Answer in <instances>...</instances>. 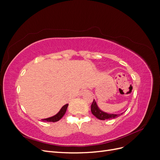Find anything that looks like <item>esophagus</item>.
<instances>
[{
  "mask_svg": "<svg viewBox=\"0 0 160 160\" xmlns=\"http://www.w3.org/2000/svg\"><path fill=\"white\" fill-rule=\"evenodd\" d=\"M87 91H87L86 89H83V90H82L81 92H80V93H79V95H83V94H85V93H86V92Z\"/></svg>",
  "mask_w": 160,
  "mask_h": 160,
  "instance_id": "esophagus-1",
  "label": "esophagus"
}]
</instances>
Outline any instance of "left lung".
<instances>
[{
  "label": "left lung",
  "instance_id": "left-lung-1",
  "mask_svg": "<svg viewBox=\"0 0 160 160\" xmlns=\"http://www.w3.org/2000/svg\"><path fill=\"white\" fill-rule=\"evenodd\" d=\"M91 113H93V115H95L97 118L100 120L115 119L116 118H118L119 116H120L121 115H122L123 113V112L119 114L109 113L105 112V111H102L99 108V106L98 105V104H97V102L95 99H93V103L91 105Z\"/></svg>",
  "mask_w": 160,
  "mask_h": 160
}]
</instances>
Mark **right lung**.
Returning <instances> with one entry per match:
<instances>
[{"label":"right lung","instance_id":"add662e5","mask_svg":"<svg viewBox=\"0 0 160 160\" xmlns=\"http://www.w3.org/2000/svg\"><path fill=\"white\" fill-rule=\"evenodd\" d=\"M67 107H68V104H66L65 105L62 106L60 111L58 112L56 115L52 116V117L45 118V119H42V121H44V122H56L59 121L63 116L66 112Z\"/></svg>","mask_w":160,"mask_h":160}]
</instances>
